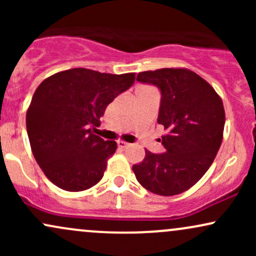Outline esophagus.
I'll use <instances>...</instances> for the list:
<instances>
[{
  "label": "esophagus",
  "mask_w": 256,
  "mask_h": 256,
  "mask_svg": "<svg viewBox=\"0 0 256 256\" xmlns=\"http://www.w3.org/2000/svg\"><path fill=\"white\" fill-rule=\"evenodd\" d=\"M118 146H119V148H122V149H126V148H128V146H130V144H128V143H126V142H122V140H119Z\"/></svg>",
  "instance_id": "obj_1"
}]
</instances>
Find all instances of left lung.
<instances>
[{
  "instance_id": "obj_1",
  "label": "left lung",
  "mask_w": 256,
  "mask_h": 256,
  "mask_svg": "<svg viewBox=\"0 0 256 256\" xmlns=\"http://www.w3.org/2000/svg\"><path fill=\"white\" fill-rule=\"evenodd\" d=\"M140 83L156 86L161 101L158 124L165 152L146 150L132 166L138 183L161 196L186 192L204 177L222 140L225 112L222 98L204 78L184 68L138 73Z\"/></svg>"
}]
</instances>
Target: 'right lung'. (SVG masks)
Returning <instances> with one entry per match:
<instances>
[{"label":"right lung","instance_id":"add662e5","mask_svg":"<svg viewBox=\"0 0 256 256\" xmlns=\"http://www.w3.org/2000/svg\"><path fill=\"white\" fill-rule=\"evenodd\" d=\"M134 82V73L72 68L40 84L26 113V128L37 164L56 186L83 192L101 180L116 143L92 131L106 107Z\"/></svg>","mask_w":256,"mask_h":256}]
</instances>
